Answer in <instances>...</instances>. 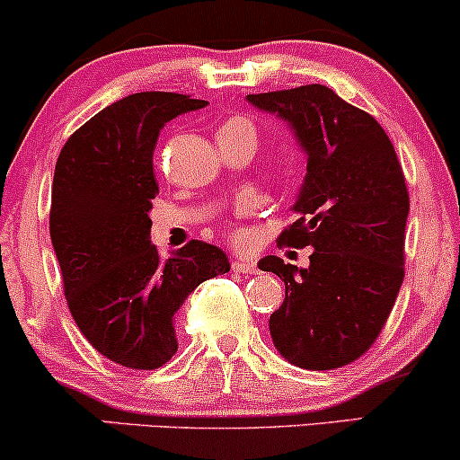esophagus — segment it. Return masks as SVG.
Returning a JSON list of instances; mask_svg holds the SVG:
<instances>
[{"mask_svg":"<svg viewBox=\"0 0 460 460\" xmlns=\"http://www.w3.org/2000/svg\"><path fill=\"white\" fill-rule=\"evenodd\" d=\"M231 268H234V272H240V274H257V263L244 261V259H237Z\"/></svg>","mask_w":460,"mask_h":460,"instance_id":"1","label":"esophagus"}]
</instances>
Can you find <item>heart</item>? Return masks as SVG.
<instances>
[{
	"label": "heart",
	"mask_w": 460,
	"mask_h": 460,
	"mask_svg": "<svg viewBox=\"0 0 460 460\" xmlns=\"http://www.w3.org/2000/svg\"><path fill=\"white\" fill-rule=\"evenodd\" d=\"M225 126H235V128H246V130H251V132H254L252 130V124L248 119H242V118H235V119H229L226 121ZM254 206H257V201H254V199H244V201L240 203V208H237V214L240 216H248L254 209ZM244 235V231H240V229H235L234 231V237H237V240H240V237Z\"/></svg>",
	"instance_id": "obj_1"
}]
</instances>
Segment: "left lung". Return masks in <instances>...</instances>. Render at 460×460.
I'll use <instances>...</instances> for the list:
<instances>
[{"instance_id": "1", "label": "left lung", "mask_w": 460, "mask_h": 460, "mask_svg": "<svg viewBox=\"0 0 460 460\" xmlns=\"http://www.w3.org/2000/svg\"><path fill=\"white\" fill-rule=\"evenodd\" d=\"M248 102L283 118L308 156L297 220L279 242L314 252L306 270L274 254L259 263L285 283L270 334L296 367L341 368L373 347L405 279L402 167L379 121L330 87L248 93Z\"/></svg>"}]
</instances>
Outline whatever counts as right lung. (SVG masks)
I'll list each match as a JSON object with an SVG mask.
<instances>
[{"instance_id": "1", "label": "right lung", "mask_w": 460, "mask_h": 460, "mask_svg": "<svg viewBox=\"0 0 460 460\" xmlns=\"http://www.w3.org/2000/svg\"><path fill=\"white\" fill-rule=\"evenodd\" d=\"M206 104L186 93H132L70 135L55 164L49 229L66 302L93 349L119 367L167 364L177 351L180 306L231 268L208 242L190 240L169 259L149 242L160 130Z\"/></svg>"}]
</instances>
